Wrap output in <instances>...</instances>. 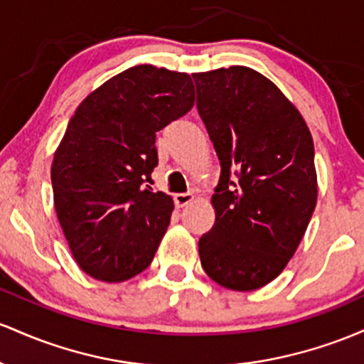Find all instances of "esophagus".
<instances>
[{"mask_svg": "<svg viewBox=\"0 0 364 364\" xmlns=\"http://www.w3.org/2000/svg\"><path fill=\"white\" fill-rule=\"evenodd\" d=\"M173 201H175V206H177V208H183V206H187V204H191L194 201V194L193 193L175 194Z\"/></svg>", "mask_w": 364, "mask_h": 364, "instance_id": "34e87169", "label": "esophagus"}]
</instances>
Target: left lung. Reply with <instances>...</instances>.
Returning <instances> with one entry per match:
<instances>
[{
  "label": "left lung",
  "mask_w": 364,
  "mask_h": 364,
  "mask_svg": "<svg viewBox=\"0 0 364 364\" xmlns=\"http://www.w3.org/2000/svg\"><path fill=\"white\" fill-rule=\"evenodd\" d=\"M193 77L222 166L211 198L215 225L199 239V258L222 287L256 291L287 267L316 206L311 132L280 89L252 68Z\"/></svg>",
  "instance_id": "8db88e82"
}]
</instances>
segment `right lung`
<instances>
[{
	"instance_id": "right-lung-1",
	"label": "right lung",
	"mask_w": 364,
	"mask_h": 364,
	"mask_svg": "<svg viewBox=\"0 0 364 364\" xmlns=\"http://www.w3.org/2000/svg\"><path fill=\"white\" fill-rule=\"evenodd\" d=\"M194 106L182 72L137 65L79 105L51 165L55 210L73 258L92 279L124 282L149 267L173 201L146 182L156 132Z\"/></svg>"
}]
</instances>
